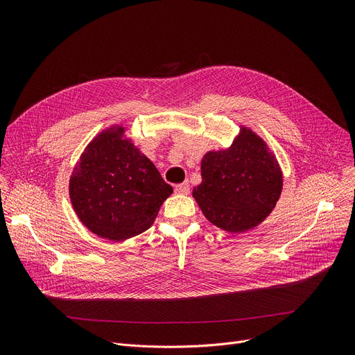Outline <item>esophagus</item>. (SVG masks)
I'll return each mask as SVG.
<instances>
[{
	"label": "esophagus",
	"instance_id": "34e87169",
	"mask_svg": "<svg viewBox=\"0 0 355 355\" xmlns=\"http://www.w3.org/2000/svg\"><path fill=\"white\" fill-rule=\"evenodd\" d=\"M174 191L177 194H189L190 193V184L189 182H184V184H178L174 187Z\"/></svg>",
	"mask_w": 355,
	"mask_h": 355
}]
</instances>
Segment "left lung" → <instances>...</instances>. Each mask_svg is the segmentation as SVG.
<instances>
[{"label": "left lung", "mask_w": 355, "mask_h": 355, "mask_svg": "<svg viewBox=\"0 0 355 355\" xmlns=\"http://www.w3.org/2000/svg\"><path fill=\"white\" fill-rule=\"evenodd\" d=\"M282 191V173L265 142L241 129L226 151L201 161V184L193 197L213 225L232 233L257 226Z\"/></svg>", "instance_id": "obj_1"}]
</instances>
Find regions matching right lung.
<instances>
[{
    "label": "right lung",
    "instance_id": "add662e5",
    "mask_svg": "<svg viewBox=\"0 0 355 355\" xmlns=\"http://www.w3.org/2000/svg\"><path fill=\"white\" fill-rule=\"evenodd\" d=\"M122 128L93 139L70 178V200L83 225L109 240H125L151 227L171 196L155 165L129 141Z\"/></svg>",
    "mask_w": 355,
    "mask_h": 355
}]
</instances>
